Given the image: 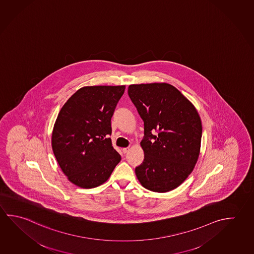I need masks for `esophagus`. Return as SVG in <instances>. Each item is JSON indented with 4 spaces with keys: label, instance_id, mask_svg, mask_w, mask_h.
Returning <instances> with one entry per match:
<instances>
[{
    "label": "esophagus",
    "instance_id": "34e87169",
    "mask_svg": "<svg viewBox=\"0 0 254 254\" xmlns=\"http://www.w3.org/2000/svg\"><path fill=\"white\" fill-rule=\"evenodd\" d=\"M122 151H123L124 153H127V152L129 151V147H126V148H123V149H122Z\"/></svg>",
    "mask_w": 254,
    "mask_h": 254
}]
</instances>
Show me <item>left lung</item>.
Wrapping results in <instances>:
<instances>
[{"label":"left lung","mask_w":254,"mask_h":254,"mask_svg":"<svg viewBox=\"0 0 254 254\" xmlns=\"http://www.w3.org/2000/svg\"><path fill=\"white\" fill-rule=\"evenodd\" d=\"M128 95L144 125V160L135 175L150 191H171L187 179L198 160L200 116L191 102L167 83L129 85Z\"/></svg>","instance_id":"8db88e82"}]
</instances>
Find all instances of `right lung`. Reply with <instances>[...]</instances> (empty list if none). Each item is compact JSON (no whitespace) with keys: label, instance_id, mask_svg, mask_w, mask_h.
Here are the masks:
<instances>
[{"label":"right lung","instance_id":"right-lung-1","mask_svg":"<svg viewBox=\"0 0 254 254\" xmlns=\"http://www.w3.org/2000/svg\"><path fill=\"white\" fill-rule=\"evenodd\" d=\"M125 85L85 86L59 112L52 134L54 156L67 179L82 188H94L112 175L121 161L113 148L112 117Z\"/></svg>","mask_w":254,"mask_h":254}]
</instances>
